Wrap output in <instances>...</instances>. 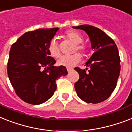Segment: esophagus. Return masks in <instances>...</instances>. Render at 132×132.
<instances>
[{
  "instance_id": "esophagus-1",
  "label": "esophagus",
  "mask_w": 132,
  "mask_h": 132,
  "mask_svg": "<svg viewBox=\"0 0 132 132\" xmlns=\"http://www.w3.org/2000/svg\"><path fill=\"white\" fill-rule=\"evenodd\" d=\"M67 70L68 72H69V71H71L72 70V68H71V67H67Z\"/></svg>"
}]
</instances>
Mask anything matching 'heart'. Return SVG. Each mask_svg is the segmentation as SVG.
I'll use <instances>...</instances> for the list:
<instances>
[{
    "label": "heart",
    "mask_w": 132,
    "mask_h": 132,
    "mask_svg": "<svg viewBox=\"0 0 132 132\" xmlns=\"http://www.w3.org/2000/svg\"><path fill=\"white\" fill-rule=\"evenodd\" d=\"M65 37L75 44L74 52L79 51L81 53H85L86 51V46L81 44L83 41V37L79 32L74 30H69L65 32ZM48 52L51 56L54 58H58L60 55L59 48L58 42L55 38L50 41L48 45ZM81 61V56L79 54H73L70 56H63L57 61V65L66 67H73L74 65L80 63Z\"/></svg>",
    "instance_id": "1"
}]
</instances>
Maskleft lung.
<instances>
[{
    "instance_id": "obj_1",
    "label": "left lung",
    "mask_w": 132,
    "mask_h": 132,
    "mask_svg": "<svg viewBox=\"0 0 132 132\" xmlns=\"http://www.w3.org/2000/svg\"><path fill=\"white\" fill-rule=\"evenodd\" d=\"M88 35L94 52L86 69L75 68L80 78L75 83L77 95L86 103L97 104L109 97L117 86L121 70L119 50L111 38L100 28L89 25L72 26ZM88 68V72L86 70Z\"/></svg>"
}]
</instances>
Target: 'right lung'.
I'll list each match as a JSON object with an SVG mask.
<instances>
[{
    "instance_id": "obj_1",
    "label": "right lung",
    "mask_w": 132,
    "mask_h": 132,
    "mask_svg": "<svg viewBox=\"0 0 132 132\" xmlns=\"http://www.w3.org/2000/svg\"><path fill=\"white\" fill-rule=\"evenodd\" d=\"M59 28H40L24 33L11 46L7 63L9 80L19 97L39 105L56 89V80L68 73L66 67L54 66L48 45Z\"/></svg>"
}]
</instances>
